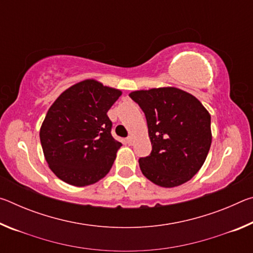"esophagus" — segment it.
<instances>
[{"instance_id":"obj_1","label":"esophagus","mask_w":253,"mask_h":253,"mask_svg":"<svg viewBox=\"0 0 253 253\" xmlns=\"http://www.w3.org/2000/svg\"><path fill=\"white\" fill-rule=\"evenodd\" d=\"M126 142L128 145H131L132 144V137L131 136H128L126 138Z\"/></svg>"}]
</instances>
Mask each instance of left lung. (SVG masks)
Returning a JSON list of instances; mask_svg holds the SVG:
<instances>
[{
    "label": "left lung",
    "instance_id": "left-lung-1",
    "mask_svg": "<svg viewBox=\"0 0 253 253\" xmlns=\"http://www.w3.org/2000/svg\"><path fill=\"white\" fill-rule=\"evenodd\" d=\"M129 97L144 111L152 152L139 158L149 181L163 187L187 182L202 168L212 142L211 116L191 93L166 87Z\"/></svg>",
    "mask_w": 253,
    "mask_h": 253
}]
</instances>
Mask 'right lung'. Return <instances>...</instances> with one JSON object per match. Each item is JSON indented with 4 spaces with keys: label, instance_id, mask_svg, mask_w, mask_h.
Instances as JSON below:
<instances>
[{
    "label": "right lung",
    "instance_id": "right-lung-1",
    "mask_svg": "<svg viewBox=\"0 0 253 253\" xmlns=\"http://www.w3.org/2000/svg\"><path fill=\"white\" fill-rule=\"evenodd\" d=\"M122 95L96 80L63 91L46 113L40 142L51 170L70 185L85 186L109 172L122 143L111 136L107 111Z\"/></svg>",
    "mask_w": 253,
    "mask_h": 253
}]
</instances>
